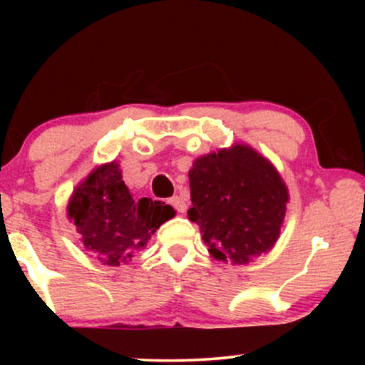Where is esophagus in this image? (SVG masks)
<instances>
[{"label": "esophagus", "mask_w": 365, "mask_h": 365, "mask_svg": "<svg viewBox=\"0 0 365 365\" xmlns=\"http://www.w3.org/2000/svg\"><path fill=\"white\" fill-rule=\"evenodd\" d=\"M169 204H171V206L176 209L178 212H184L187 209L186 199L181 197V196H173L171 199H169Z\"/></svg>", "instance_id": "esophagus-1"}]
</instances>
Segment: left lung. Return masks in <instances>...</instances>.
<instances>
[{
	"label": "left lung",
	"mask_w": 365,
	"mask_h": 365,
	"mask_svg": "<svg viewBox=\"0 0 365 365\" xmlns=\"http://www.w3.org/2000/svg\"><path fill=\"white\" fill-rule=\"evenodd\" d=\"M189 221L217 261L247 264L277 241L287 189L272 164L247 146L207 154L189 171Z\"/></svg>",
	"instance_id": "1"
}]
</instances>
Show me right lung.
I'll return each mask as SVG.
<instances>
[{"label": "right lung", "instance_id": "obj_1", "mask_svg": "<svg viewBox=\"0 0 365 365\" xmlns=\"http://www.w3.org/2000/svg\"><path fill=\"white\" fill-rule=\"evenodd\" d=\"M83 242L103 264L129 262L154 231L174 216L171 206L141 197L134 201L116 163L104 164L76 187L68 206Z\"/></svg>", "mask_w": 365, "mask_h": 365}]
</instances>
